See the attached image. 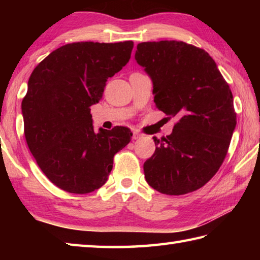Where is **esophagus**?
<instances>
[{
  "instance_id": "esophagus-1",
  "label": "esophagus",
  "mask_w": 260,
  "mask_h": 260,
  "mask_svg": "<svg viewBox=\"0 0 260 260\" xmlns=\"http://www.w3.org/2000/svg\"><path fill=\"white\" fill-rule=\"evenodd\" d=\"M141 136H142V135H141V134L139 133V132H133V136H132V139H133V140H138V139L141 138Z\"/></svg>"
}]
</instances>
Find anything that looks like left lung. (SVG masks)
Listing matches in <instances>:
<instances>
[{"label":"left lung","mask_w":260,"mask_h":260,"mask_svg":"<svg viewBox=\"0 0 260 260\" xmlns=\"http://www.w3.org/2000/svg\"><path fill=\"white\" fill-rule=\"evenodd\" d=\"M135 59L151 78L156 107L179 119L166 138L153 136L144 178L166 195L195 191L218 172L230 148L236 126L231 88L212 57L186 42L139 43Z\"/></svg>","instance_id":"obj_1"}]
</instances>
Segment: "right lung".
<instances>
[{"label":"right lung","mask_w":260,"mask_h":260,"mask_svg":"<svg viewBox=\"0 0 260 260\" xmlns=\"http://www.w3.org/2000/svg\"><path fill=\"white\" fill-rule=\"evenodd\" d=\"M133 41L74 42L48 55L33 70L21 102L29 151L50 181L72 193L107 182L113 157L129 143V128L93 127L90 107L109 78L128 63Z\"/></svg>","instance_id":"obj_1"}]
</instances>
